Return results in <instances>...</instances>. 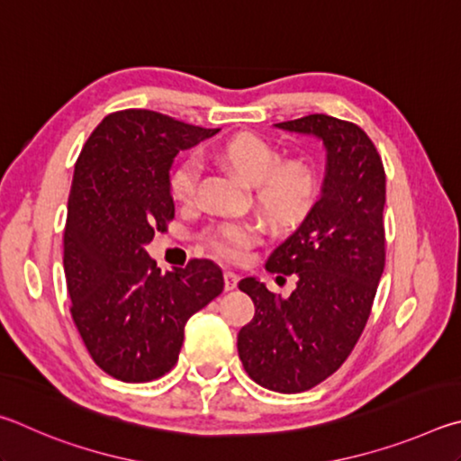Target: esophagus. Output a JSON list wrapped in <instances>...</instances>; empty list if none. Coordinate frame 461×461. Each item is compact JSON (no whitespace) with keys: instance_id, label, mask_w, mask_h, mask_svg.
<instances>
[{"instance_id":"1","label":"esophagus","mask_w":461,"mask_h":461,"mask_svg":"<svg viewBox=\"0 0 461 461\" xmlns=\"http://www.w3.org/2000/svg\"><path fill=\"white\" fill-rule=\"evenodd\" d=\"M239 284V276L232 271H224V289L226 292H230V289H235Z\"/></svg>"}]
</instances>
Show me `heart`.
<instances>
[{
	"mask_svg": "<svg viewBox=\"0 0 461 461\" xmlns=\"http://www.w3.org/2000/svg\"><path fill=\"white\" fill-rule=\"evenodd\" d=\"M218 159L240 180L253 184V198L261 212L277 226H292L310 212L318 194V180L310 164L302 159L279 161L273 145L253 133L226 140L216 151ZM200 177L196 156L184 158L169 176V194L177 202H188ZM259 240V229L249 221L216 224L204 235L206 247L226 261H240Z\"/></svg>",
	"mask_w": 461,
	"mask_h": 461,
	"instance_id": "1",
	"label": "heart"
}]
</instances>
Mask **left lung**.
<instances>
[{"label":"left lung","instance_id":"left-lung-1","mask_svg":"<svg viewBox=\"0 0 461 461\" xmlns=\"http://www.w3.org/2000/svg\"><path fill=\"white\" fill-rule=\"evenodd\" d=\"M276 127L321 141L326 176L316 204L265 263L271 273H295L292 295L271 294L257 277L239 281L255 316L237 348L257 384L303 393L342 366L366 326L384 269L386 180L358 125L318 113Z\"/></svg>","mask_w":461,"mask_h":461}]
</instances>
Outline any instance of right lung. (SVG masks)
<instances>
[{
    "instance_id": "right-lung-1",
    "label": "right lung",
    "mask_w": 461,
    "mask_h": 461,
    "mask_svg": "<svg viewBox=\"0 0 461 461\" xmlns=\"http://www.w3.org/2000/svg\"><path fill=\"white\" fill-rule=\"evenodd\" d=\"M214 133L156 111H117L77 159L64 229L70 313L96 366L117 381L149 383L169 373L185 321L224 287L212 261L161 273L145 251L174 218V158Z\"/></svg>"
}]
</instances>
